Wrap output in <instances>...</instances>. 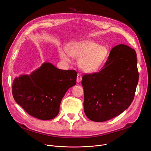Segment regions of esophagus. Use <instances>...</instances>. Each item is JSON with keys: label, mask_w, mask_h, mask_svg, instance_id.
<instances>
[{"label": "esophagus", "mask_w": 151, "mask_h": 151, "mask_svg": "<svg viewBox=\"0 0 151 151\" xmlns=\"http://www.w3.org/2000/svg\"><path fill=\"white\" fill-rule=\"evenodd\" d=\"M82 80V76L80 73H78L77 75V78H76V81L78 83H80Z\"/></svg>", "instance_id": "1"}]
</instances>
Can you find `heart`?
<instances>
[{"label": "heart", "mask_w": 151, "mask_h": 151, "mask_svg": "<svg viewBox=\"0 0 151 151\" xmlns=\"http://www.w3.org/2000/svg\"><path fill=\"white\" fill-rule=\"evenodd\" d=\"M109 54L108 46L100 45L91 40L70 43L66 46V52L59 51V56L63 61L70 60L69 55L79 58L78 67L86 73L97 71L106 61Z\"/></svg>", "instance_id": "heart-1"}]
</instances>
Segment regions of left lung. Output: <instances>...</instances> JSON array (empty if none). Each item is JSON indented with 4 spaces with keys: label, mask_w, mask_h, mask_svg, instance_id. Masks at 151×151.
Returning a JSON list of instances; mask_svg holds the SVG:
<instances>
[{
    "label": "left lung",
    "mask_w": 151,
    "mask_h": 151,
    "mask_svg": "<svg viewBox=\"0 0 151 151\" xmlns=\"http://www.w3.org/2000/svg\"><path fill=\"white\" fill-rule=\"evenodd\" d=\"M138 78L135 51L123 44L114 46L101 71L83 76L86 116L105 122L121 114L133 100Z\"/></svg>",
    "instance_id": "obj_1"
}]
</instances>
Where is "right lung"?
<instances>
[{
	"mask_svg": "<svg viewBox=\"0 0 151 151\" xmlns=\"http://www.w3.org/2000/svg\"><path fill=\"white\" fill-rule=\"evenodd\" d=\"M75 70H63L45 62L30 75L15 78L12 93L15 101L30 116L50 120L59 112L60 102L76 83Z\"/></svg>",
	"mask_w": 151,
	"mask_h": 151,
	"instance_id": "add662e5",
	"label": "right lung"
}]
</instances>
